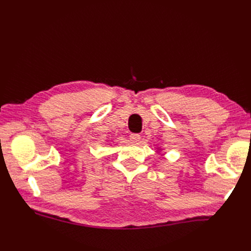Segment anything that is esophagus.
I'll return each mask as SVG.
<instances>
[{"label": "esophagus", "mask_w": 251, "mask_h": 251, "mask_svg": "<svg viewBox=\"0 0 251 251\" xmlns=\"http://www.w3.org/2000/svg\"><path fill=\"white\" fill-rule=\"evenodd\" d=\"M130 140H131V142L137 144L140 141V135H138V134L130 135Z\"/></svg>", "instance_id": "1"}]
</instances>
